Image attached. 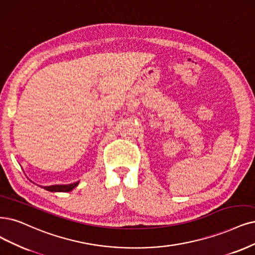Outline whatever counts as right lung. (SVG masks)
Here are the masks:
<instances>
[{"instance_id": "1", "label": "right lung", "mask_w": 255, "mask_h": 255, "mask_svg": "<svg viewBox=\"0 0 255 255\" xmlns=\"http://www.w3.org/2000/svg\"><path fill=\"white\" fill-rule=\"evenodd\" d=\"M78 185H79V182L69 184V185H53V186H46L44 187V189L51 192H68V191H71L73 188H75Z\"/></svg>"}]
</instances>
